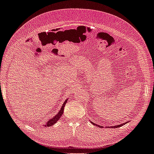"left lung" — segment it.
I'll return each mask as SVG.
<instances>
[{"mask_svg": "<svg viewBox=\"0 0 154 154\" xmlns=\"http://www.w3.org/2000/svg\"><path fill=\"white\" fill-rule=\"evenodd\" d=\"M91 123H92L93 125H95V126H98V127H99V128H102V126H99V125H98V124H94V122H91V121H90ZM128 122H129V121H128V122H125V123H123V124H119V125H117V126H107L106 128H119V127H120V126H122L124 124H127Z\"/></svg>", "mask_w": 154, "mask_h": 154, "instance_id": "left-lung-1", "label": "left lung"}]
</instances>
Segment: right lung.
I'll use <instances>...</instances> for the list:
<instances>
[{
	"label": "right lung",
	"mask_w": 154,
	"mask_h": 154,
	"mask_svg": "<svg viewBox=\"0 0 154 154\" xmlns=\"http://www.w3.org/2000/svg\"><path fill=\"white\" fill-rule=\"evenodd\" d=\"M67 100H68V99H66V100H65V101L64 102V103H63V105H62V106H61V107L60 110L59 111V112H58V113H57L53 118H52V119H49L48 121L47 122H46V124H45L44 126H45V127H50V126H51L54 125V124H56V123L57 122V120L61 118L62 115H63V113L64 107H65V106L66 103H67Z\"/></svg>",
	"instance_id": "obj_1"
}]
</instances>
